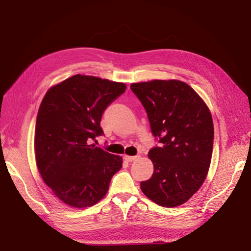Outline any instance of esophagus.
Returning a JSON list of instances; mask_svg holds the SVG:
<instances>
[{
	"label": "esophagus",
	"mask_w": 251,
	"mask_h": 251,
	"mask_svg": "<svg viewBox=\"0 0 251 251\" xmlns=\"http://www.w3.org/2000/svg\"><path fill=\"white\" fill-rule=\"evenodd\" d=\"M139 156H128V155H125L124 156V159L127 162H132V161H135L136 159H137Z\"/></svg>",
	"instance_id": "esophagus-1"
}]
</instances>
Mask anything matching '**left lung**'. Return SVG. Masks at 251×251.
I'll use <instances>...</instances> for the list:
<instances>
[{
	"label": "left lung",
	"instance_id": "left-lung-1",
	"mask_svg": "<svg viewBox=\"0 0 251 251\" xmlns=\"http://www.w3.org/2000/svg\"><path fill=\"white\" fill-rule=\"evenodd\" d=\"M131 90L160 142L149 151L154 173L141 182V191L161 206H179L207 176L214 144L209 109L193 88L177 79L132 83Z\"/></svg>",
	"mask_w": 251,
	"mask_h": 251
}]
</instances>
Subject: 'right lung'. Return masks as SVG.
Returning a JSON list of instances; mask_svg holds the SVG:
<instances>
[{
	"label": "right lung",
	"instance_id": "add662e5",
	"mask_svg": "<svg viewBox=\"0 0 251 251\" xmlns=\"http://www.w3.org/2000/svg\"><path fill=\"white\" fill-rule=\"evenodd\" d=\"M126 89L123 82L76 74L51 87L36 117V165L59 200L89 207L107 194L123 158L92 144L103 134L101 116Z\"/></svg>",
	"mask_w": 251,
	"mask_h": 251
}]
</instances>
